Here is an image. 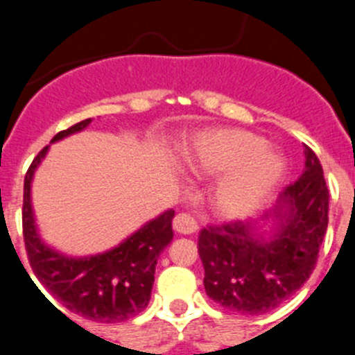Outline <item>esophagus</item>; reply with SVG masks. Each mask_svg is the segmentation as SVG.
Wrapping results in <instances>:
<instances>
[{
    "instance_id": "esophagus-1",
    "label": "esophagus",
    "mask_w": 355,
    "mask_h": 355,
    "mask_svg": "<svg viewBox=\"0 0 355 355\" xmlns=\"http://www.w3.org/2000/svg\"><path fill=\"white\" fill-rule=\"evenodd\" d=\"M173 229L178 234H192L198 230V222L191 213H178L173 220Z\"/></svg>"
}]
</instances>
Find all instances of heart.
I'll return each instance as SVG.
<instances>
[{
	"label": "heart",
	"instance_id": "b5f03b06",
	"mask_svg": "<svg viewBox=\"0 0 355 355\" xmlns=\"http://www.w3.org/2000/svg\"><path fill=\"white\" fill-rule=\"evenodd\" d=\"M191 171L218 177L211 205L222 218L253 211L283 177V161L265 147L261 137L246 130L216 128L199 133L187 153Z\"/></svg>",
	"mask_w": 355,
	"mask_h": 355
}]
</instances>
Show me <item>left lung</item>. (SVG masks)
<instances>
[{"label":"left lung","instance_id":"8db88e82","mask_svg":"<svg viewBox=\"0 0 355 355\" xmlns=\"http://www.w3.org/2000/svg\"><path fill=\"white\" fill-rule=\"evenodd\" d=\"M329 191L322 166L305 146V171L281 192L272 236L263 239L250 222L208 225L199 232L205 290L239 314L269 312L293 297L311 277L328 229Z\"/></svg>","mask_w":355,"mask_h":355}]
</instances>
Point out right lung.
Wrapping results in <instances>:
<instances>
[{
	"label": "right lung",
	"mask_w": 355,
	"mask_h": 355,
	"mask_svg": "<svg viewBox=\"0 0 355 355\" xmlns=\"http://www.w3.org/2000/svg\"><path fill=\"white\" fill-rule=\"evenodd\" d=\"M90 123L92 119L76 123L58 132L51 142L81 132ZM46 150L48 146L40 150L24 178L22 230L34 276L51 297L81 318L97 322H121L135 318L149 304L157 258L173 239L171 220L175 211L168 209L150 220L114 250L86 258L64 257L40 239L31 206V182Z\"/></svg>",
	"instance_id": "add662e5"
}]
</instances>
